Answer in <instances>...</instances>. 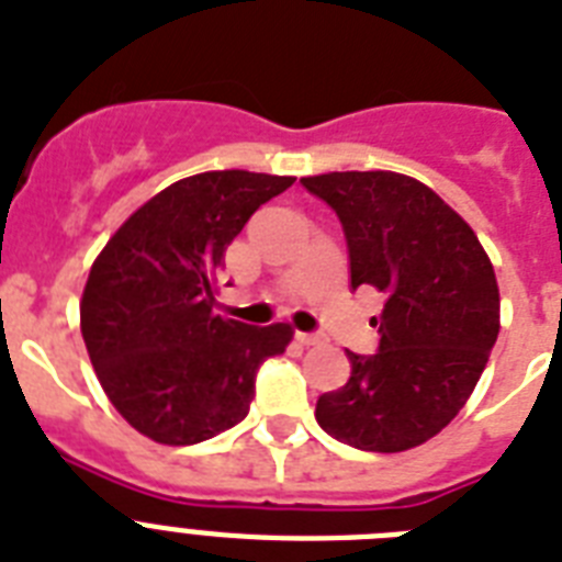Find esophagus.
<instances>
[{
  "instance_id": "1",
  "label": "esophagus",
  "mask_w": 562,
  "mask_h": 562,
  "mask_svg": "<svg viewBox=\"0 0 562 562\" xmlns=\"http://www.w3.org/2000/svg\"><path fill=\"white\" fill-rule=\"evenodd\" d=\"M295 338H299L301 345H307V347L322 345L324 341V336H318V333H295Z\"/></svg>"
}]
</instances>
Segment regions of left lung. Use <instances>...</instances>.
I'll list each match as a JSON object with an SVG mask.
<instances>
[{"instance_id":"1","label":"left lung","mask_w":562,"mask_h":562,"mask_svg":"<svg viewBox=\"0 0 562 562\" xmlns=\"http://www.w3.org/2000/svg\"><path fill=\"white\" fill-rule=\"evenodd\" d=\"M341 221L350 286H373L379 350H347L350 379L315 419L359 451L396 453L437 437L474 393L499 333V290L474 229L419 180L396 171L301 178Z\"/></svg>"}]
</instances>
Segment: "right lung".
Returning a JSON list of instances; mask_svg holds the SVG:
<instances>
[{
	"instance_id": "add662e5",
	"label": "right lung",
	"mask_w": 562,
	"mask_h": 562,
	"mask_svg": "<svg viewBox=\"0 0 562 562\" xmlns=\"http://www.w3.org/2000/svg\"><path fill=\"white\" fill-rule=\"evenodd\" d=\"M295 178L226 169L166 187L120 226L88 272L80 327L105 396L134 430L194 445L249 414L255 375L290 324L215 315V272L255 209Z\"/></svg>"
}]
</instances>
